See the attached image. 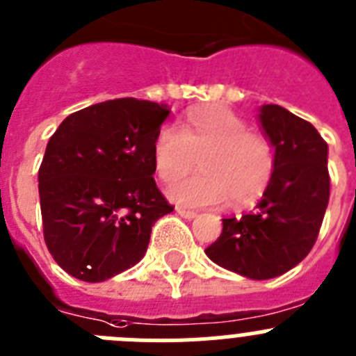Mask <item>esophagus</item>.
Masks as SVG:
<instances>
[{
	"label": "esophagus",
	"mask_w": 356,
	"mask_h": 356,
	"mask_svg": "<svg viewBox=\"0 0 356 356\" xmlns=\"http://www.w3.org/2000/svg\"><path fill=\"white\" fill-rule=\"evenodd\" d=\"M176 213L180 215V217H184V218H194L195 215V211H192V210H185V208H181V207H178L176 208Z\"/></svg>",
	"instance_id": "34e87169"
}]
</instances>
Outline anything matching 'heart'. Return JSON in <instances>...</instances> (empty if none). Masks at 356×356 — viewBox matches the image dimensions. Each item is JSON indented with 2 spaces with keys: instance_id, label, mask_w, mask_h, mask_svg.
Masks as SVG:
<instances>
[{
  "instance_id": "b5f03b06",
  "label": "heart",
  "mask_w": 356,
  "mask_h": 356,
  "mask_svg": "<svg viewBox=\"0 0 356 356\" xmlns=\"http://www.w3.org/2000/svg\"><path fill=\"white\" fill-rule=\"evenodd\" d=\"M195 159L200 175L168 191L181 207H215L227 200L234 207L250 204L268 188L275 171L272 141L220 104L191 111L180 129L164 125L153 139V164L164 184L184 178Z\"/></svg>"
}]
</instances>
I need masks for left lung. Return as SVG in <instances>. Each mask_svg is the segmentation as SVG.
<instances>
[{
	"label": "left lung",
	"mask_w": 356,
	"mask_h": 356,
	"mask_svg": "<svg viewBox=\"0 0 356 356\" xmlns=\"http://www.w3.org/2000/svg\"><path fill=\"white\" fill-rule=\"evenodd\" d=\"M259 122L275 148V171L256 210L222 218L207 256L256 280L279 277L304 259L318 240L330 197L328 145L318 130L284 107L266 104Z\"/></svg>",
	"instance_id": "8db88e82"
}]
</instances>
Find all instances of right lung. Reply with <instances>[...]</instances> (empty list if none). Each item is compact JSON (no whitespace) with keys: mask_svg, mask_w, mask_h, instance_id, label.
I'll use <instances>...</instances> for the list:
<instances>
[{"mask_svg":"<svg viewBox=\"0 0 356 356\" xmlns=\"http://www.w3.org/2000/svg\"><path fill=\"white\" fill-rule=\"evenodd\" d=\"M169 116L148 100H106L72 113L38 169L44 240L58 265L102 282L143 259L152 226L171 213L153 180V139Z\"/></svg>","mask_w":356,"mask_h":356,"instance_id":"add662e5","label":"right lung"}]
</instances>
